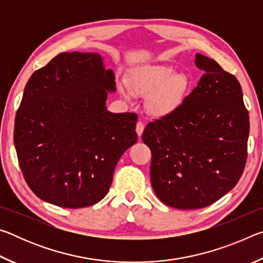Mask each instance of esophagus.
<instances>
[{
    "mask_svg": "<svg viewBox=\"0 0 263 263\" xmlns=\"http://www.w3.org/2000/svg\"><path fill=\"white\" fill-rule=\"evenodd\" d=\"M144 128H145L144 123H142V122H138L137 125H136V132H137V135L140 137V136L142 135V132H144Z\"/></svg>",
    "mask_w": 263,
    "mask_h": 263,
    "instance_id": "34e87169",
    "label": "esophagus"
}]
</instances>
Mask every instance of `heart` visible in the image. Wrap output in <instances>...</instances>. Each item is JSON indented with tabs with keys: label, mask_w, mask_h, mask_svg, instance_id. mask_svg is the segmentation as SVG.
I'll list each match as a JSON object with an SVG mask.
<instances>
[{
	"label": "heart",
	"mask_w": 263,
	"mask_h": 263,
	"mask_svg": "<svg viewBox=\"0 0 263 263\" xmlns=\"http://www.w3.org/2000/svg\"><path fill=\"white\" fill-rule=\"evenodd\" d=\"M188 84V78L182 73H175L171 66H147L137 69L131 75L128 88L135 95H149L147 100L149 112L162 117L181 105ZM122 91L124 96H128L126 90Z\"/></svg>",
	"instance_id": "heart-1"
}]
</instances>
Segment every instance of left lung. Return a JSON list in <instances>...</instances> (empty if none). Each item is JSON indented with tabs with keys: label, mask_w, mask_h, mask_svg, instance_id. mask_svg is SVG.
Masks as SVG:
<instances>
[{
	"label": "left lung",
	"mask_w": 263,
	"mask_h": 263,
	"mask_svg": "<svg viewBox=\"0 0 263 263\" xmlns=\"http://www.w3.org/2000/svg\"><path fill=\"white\" fill-rule=\"evenodd\" d=\"M196 65L204 72L197 87L141 137L152 152L154 193L180 210L217 202L238 183L247 160L249 116L241 86L210 58L198 53Z\"/></svg>",
	"instance_id": "1"
}]
</instances>
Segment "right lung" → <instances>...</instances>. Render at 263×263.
<instances>
[{"mask_svg":"<svg viewBox=\"0 0 263 263\" xmlns=\"http://www.w3.org/2000/svg\"><path fill=\"white\" fill-rule=\"evenodd\" d=\"M115 84L99 53H60L31 75L14 144L26 183L43 201L79 209L108 194L119 158L138 139L136 114L106 110Z\"/></svg>","mask_w":263,"mask_h":263,"instance_id":"1","label":"right lung"}]
</instances>
